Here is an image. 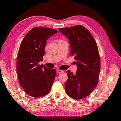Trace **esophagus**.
<instances>
[{
	"label": "esophagus",
	"instance_id": "obj_1",
	"mask_svg": "<svg viewBox=\"0 0 121 121\" xmlns=\"http://www.w3.org/2000/svg\"><path fill=\"white\" fill-rule=\"evenodd\" d=\"M56 72H57V73H58V74L63 73V72H64V71H61V70H60V69H57Z\"/></svg>",
	"mask_w": 121,
	"mask_h": 121
}]
</instances>
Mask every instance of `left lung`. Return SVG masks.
I'll return each instance as SVG.
<instances>
[{"label":"left lung","mask_w":121,"mask_h":121,"mask_svg":"<svg viewBox=\"0 0 121 121\" xmlns=\"http://www.w3.org/2000/svg\"><path fill=\"white\" fill-rule=\"evenodd\" d=\"M58 30L69 40L71 54L74 57L78 67L75 74L66 71V93L74 99H83L91 93L98 83L100 69L98 47L91 34L82 25Z\"/></svg>","instance_id":"left-lung-1"}]
</instances>
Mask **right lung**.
<instances>
[{"label":"right lung","instance_id":"1","mask_svg":"<svg viewBox=\"0 0 121 121\" xmlns=\"http://www.w3.org/2000/svg\"><path fill=\"white\" fill-rule=\"evenodd\" d=\"M57 32L54 29L35 27L20 45L16 65L18 78L21 86L31 97L38 98L49 94L54 81L56 69L38 63L43 60L47 40Z\"/></svg>","mask_w":121,"mask_h":121}]
</instances>
